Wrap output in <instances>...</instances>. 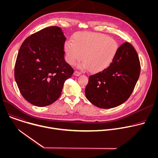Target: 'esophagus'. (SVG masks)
<instances>
[{
	"instance_id": "esophagus-1",
	"label": "esophagus",
	"mask_w": 158,
	"mask_h": 158,
	"mask_svg": "<svg viewBox=\"0 0 158 158\" xmlns=\"http://www.w3.org/2000/svg\"><path fill=\"white\" fill-rule=\"evenodd\" d=\"M74 75L76 76H79L81 75V73L77 71H76L74 73Z\"/></svg>"
}]
</instances>
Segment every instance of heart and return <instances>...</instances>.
<instances>
[{"label": "heart", "instance_id": "1", "mask_svg": "<svg viewBox=\"0 0 158 158\" xmlns=\"http://www.w3.org/2000/svg\"><path fill=\"white\" fill-rule=\"evenodd\" d=\"M67 62L71 65L81 59L80 67L92 72L102 71L113 61L118 50L117 41L107 35L95 32H77L72 41L64 44Z\"/></svg>", "mask_w": 158, "mask_h": 158}]
</instances>
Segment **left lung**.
<instances>
[{"label": "left lung", "instance_id": "8db88e82", "mask_svg": "<svg viewBox=\"0 0 158 158\" xmlns=\"http://www.w3.org/2000/svg\"><path fill=\"white\" fill-rule=\"evenodd\" d=\"M140 71L137 52L130 43L124 42L119 47L113 61L107 68L89 76L85 89V97L100 108L117 107L131 95Z\"/></svg>", "mask_w": 158, "mask_h": 158}]
</instances>
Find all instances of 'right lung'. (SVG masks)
Masks as SVG:
<instances>
[{
    "mask_svg": "<svg viewBox=\"0 0 158 158\" xmlns=\"http://www.w3.org/2000/svg\"><path fill=\"white\" fill-rule=\"evenodd\" d=\"M65 40L60 27L51 26L28 37L19 49L15 80L22 96L35 106L57 100L65 81L74 73L64 59Z\"/></svg>",
    "mask_w": 158,
    "mask_h": 158,
    "instance_id": "obj_1",
    "label": "right lung"
}]
</instances>
